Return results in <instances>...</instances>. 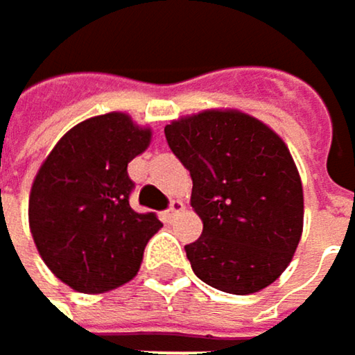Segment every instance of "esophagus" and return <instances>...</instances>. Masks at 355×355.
<instances>
[{
	"label": "esophagus",
	"instance_id": "1",
	"mask_svg": "<svg viewBox=\"0 0 355 355\" xmlns=\"http://www.w3.org/2000/svg\"><path fill=\"white\" fill-rule=\"evenodd\" d=\"M182 211H184V205H182V201L175 199V201L171 203V207L166 209V218H168V220H173V218H177L178 214H182Z\"/></svg>",
	"mask_w": 355,
	"mask_h": 355
}]
</instances>
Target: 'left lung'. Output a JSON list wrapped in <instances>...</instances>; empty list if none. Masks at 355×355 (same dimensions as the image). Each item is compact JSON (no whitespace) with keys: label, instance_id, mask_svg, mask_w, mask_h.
Returning <instances> with one entry per match:
<instances>
[{"label":"left lung","instance_id":"left-lung-1","mask_svg":"<svg viewBox=\"0 0 355 355\" xmlns=\"http://www.w3.org/2000/svg\"><path fill=\"white\" fill-rule=\"evenodd\" d=\"M193 180L203 222L184 245L195 275L228 294H252L290 265L302 236V182L290 150L267 125L239 110H203L164 127Z\"/></svg>","mask_w":355,"mask_h":355}]
</instances>
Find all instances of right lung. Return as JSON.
I'll list each match as a JSON object with an SVG mask.
<instances>
[{
  "label": "right lung",
  "instance_id": "obj_1",
  "mask_svg": "<svg viewBox=\"0 0 355 355\" xmlns=\"http://www.w3.org/2000/svg\"><path fill=\"white\" fill-rule=\"evenodd\" d=\"M150 129L123 112L69 129L40 166L28 201L35 245L69 288L101 294L129 282L162 222L129 205L127 164L150 144Z\"/></svg>",
  "mask_w": 355,
  "mask_h": 355
}]
</instances>
